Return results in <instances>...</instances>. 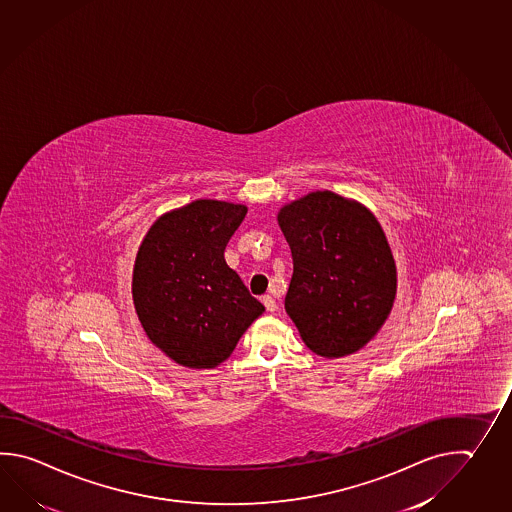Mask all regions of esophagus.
<instances>
[{
	"instance_id": "34e87169",
	"label": "esophagus",
	"mask_w": 512,
	"mask_h": 512,
	"mask_svg": "<svg viewBox=\"0 0 512 512\" xmlns=\"http://www.w3.org/2000/svg\"><path fill=\"white\" fill-rule=\"evenodd\" d=\"M262 303H264L266 310H268L270 313L277 312V308H279V306H277V301L273 299L272 295H266V297L262 299Z\"/></svg>"
}]
</instances>
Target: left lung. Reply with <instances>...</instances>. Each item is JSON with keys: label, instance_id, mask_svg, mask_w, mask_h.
<instances>
[{"label": "left lung", "instance_id": "left-lung-1", "mask_svg": "<svg viewBox=\"0 0 512 512\" xmlns=\"http://www.w3.org/2000/svg\"><path fill=\"white\" fill-rule=\"evenodd\" d=\"M277 222L293 259L284 308L304 345L328 359L361 350L397 292L396 262L376 215L324 189L284 204Z\"/></svg>", "mask_w": 512, "mask_h": 512}]
</instances>
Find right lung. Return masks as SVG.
<instances>
[{"label":"right lung","mask_w":512,"mask_h":512,"mask_svg":"<svg viewBox=\"0 0 512 512\" xmlns=\"http://www.w3.org/2000/svg\"><path fill=\"white\" fill-rule=\"evenodd\" d=\"M248 208L199 199L160 215L147 230L133 268V303L149 341L193 370L224 363L262 315L224 250Z\"/></svg>","instance_id":"add662e5"}]
</instances>
